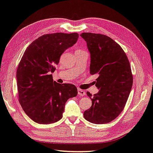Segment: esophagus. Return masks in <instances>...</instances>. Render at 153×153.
<instances>
[{
    "label": "esophagus",
    "instance_id": "esophagus-1",
    "mask_svg": "<svg viewBox=\"0 0 153 153\" xmlns=\"http://www.w3.org/2000/svg\"><path fill=\"white\" fill-rule=\"evenodd\" d=\"M77 94H78V95H80V96H83V95H85V93L84 90H82V89H77Z\"/></svg>",
    "mask_w": 153,
    "mask_h": 153
}]
</instances>
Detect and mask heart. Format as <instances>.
Returning <instances> with one entry per match:
<instances>
[{
	"label": "heart",
	"mask_w": 153,
	"mask_h": 153,
	"mask_svg": "<svg viewBox=\"0 0 153 153\" xmlns=\"http://www.w3.org/2000/svg\"><path fill=\"white\" fill-rule=\"evenodd\" d=\"M79 51H82V50H79Z\"/></svg>",
	"instance_id": "b5f03b06"
}]
</instances>
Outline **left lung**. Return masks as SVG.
Here are the masks:
<instances>
[{
  "mask_svg": "<svg viewBox=\"0 0 153 153\" xmlns=\"http://www.w3.org/2000/svg\"><path fill=\"white\" fill-rule=\"evenodd\" d=\"M90 52V74H96L95 86L100 89L92 95V105L83 117L94 124L108 123L123 110L133 85L129 61L122 48L107 36L83 32L80 34Z\"/></svg>",
  "mask_w": 153,
  "mask_h": 153,
  "instance_id": "left-lung-1",
  "label": "left lung"
}]
</instances>
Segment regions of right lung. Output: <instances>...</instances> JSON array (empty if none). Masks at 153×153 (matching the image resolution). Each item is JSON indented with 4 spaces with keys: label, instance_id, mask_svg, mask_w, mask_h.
I'll return each mask as SVG.
<instances>
[{
    "label": "right lung",
    "instance_id": "add662e5",
    "mask_svg": "<svg viewBox=\"0 0 153 153\" xmlns=\"http://www.w3.org/2000/svg\"><path fill=\"white\" fill-rule=\"evenodd\" d=\"M78 37L76 32L45 34L33 41L24 53L16 71L19 100L26 114L37 123L60 120L68 99L77 95L76 86L58 83L51 73Z\"/></svg>",
    "mask_w": 153,
    "mask_h": 153
}]
</instances>
